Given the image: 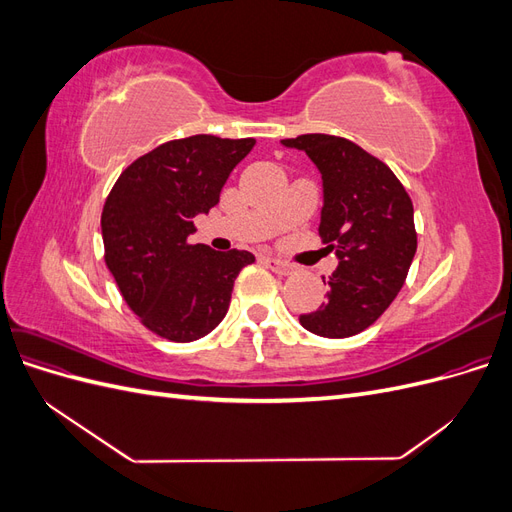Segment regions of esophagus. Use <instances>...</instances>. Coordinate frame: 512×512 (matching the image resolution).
Returning <instances> with one entry per match:
<instances>
[{
	"instance_id": "esophagus-1",
	"label": "esophagus",
	"mask_w": 512,
	"mask_h": 512,
	"mask_svg": "<svg viewBox=\"0 0 512 512\" xmlns=\"http://www.w3.org/2000/svg\"><path fill=\"white\" fill-rule=\"evenodd\" d=\"M265 262H267V267H269L273 273H277V275H290V273L294 271V267L290 265V262H284V260H280V258L267 256Z\"/></svg>"
}]
</instances>
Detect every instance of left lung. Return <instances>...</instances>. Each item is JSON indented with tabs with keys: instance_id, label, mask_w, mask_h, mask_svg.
Instances as JSON below:
<instances>
[{
	"instance_id": "1",
	"label": "left lung",
	"mask_w": 512,
	"mask_h": 512,
	"mask_svg": "<svg viewBox=\"0 0 512 512\" xmlns=\"http://www.w3.org/2000/svg\"><path fill=\"white\" fill-rule=\"evenodd\" d=\"M282 145L305 151L320 170L324 203L318 232L339 260L327 301L299 322L331 339L361 333L406 282L416 254L412 200L389 166L348 138L301 134L284 138Z\"/></svg>"
}]
</instances>
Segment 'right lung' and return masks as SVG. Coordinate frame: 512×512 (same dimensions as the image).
<instances>
[{"instance_id": "obj_1", "label": "right lung", "mask_w": 512, "mask_h": 512, "mask_svg": "<svg viewBox=\"0 0 512 512\" xmlns=\"http://www.w3.org/2000/svg\"><path fill=\"white\" fill-rule=\"evenodd\" d=\"M254 138L196 134L134 160L102 209L104 260L132 312L170 342H194L224 320L232 286L254 254L192 245L194 218L220 203Z\"/></svg>"}]
</instances>
